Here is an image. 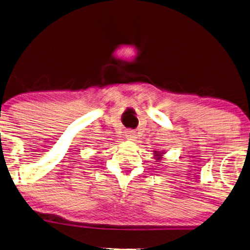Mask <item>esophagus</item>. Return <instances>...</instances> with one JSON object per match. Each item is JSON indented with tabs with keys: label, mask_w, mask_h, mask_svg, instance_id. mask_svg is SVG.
Masks as SVG:
<instances>
[{
	"label": "esophagus",
	"mask_w": 250,
	"mask_h": 250,
	"mask_svg": "<svg viewBox=\"0 0 250 250\" xmlns=\"http://www.w3.org/2000/svg\"><path fill=\"white\" fill-rule=\"evenodd\" d=\"M125 137H127L128 139H131V141H135V138H137V134H136L135 130H127V132H125Z\"/></svg>",
	"instance_id": "esophagus-1"
}]
</instances>
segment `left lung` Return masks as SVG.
Wrapping results in <instances>:
<instances>
[{"mask_svg":"<svg viewBox=\"0 0 250 250\" xmlns=\"http://www.w3.org/2000/svg\"><path fill=\"white\" fill-rule=\"evenodd\" d=\"M154 156H155V159L156 160H158V161H159V160H161V158H162V153L161 152H159V151H155L154 152Z\"/></svg>","mask_w":250,"mask_h":250,"instance_id":"left-lung-1","label":"left lung"}]
</instances>
